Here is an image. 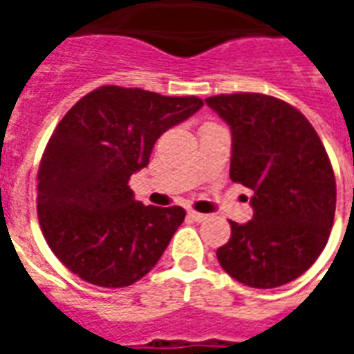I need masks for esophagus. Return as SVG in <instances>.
<instances>
[{"label": "esophagus", "instance_id": "34e87169", "mask_svg": "<svg viewBox=\"0 0 354 354\" xmlns=\"http://www.w3.org/2000/svg\"><path fill=\"white\" fill-rule=\"evenodd\" d=\"M187 216L192 218L193 222H205L208 218L207 214H201V212H195V210H187Z\"/></svg>", "mask_w": 354, "mask_h": 354}]
</instances>
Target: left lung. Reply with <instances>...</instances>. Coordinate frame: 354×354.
I'll list each match as a JSON object with an SVG mask.
<instances>
[{"mask_svg":"<svg viewBox=\"0 0 354 354\" xmlns=\"http://www.w3.org/2000/svg\"><path fill=\"white\" fill-rule=\"evenodd\" d=\"M231 129L233 182L252 189L254 216L231 223L218 261L235 281L277 288L304 274L330 237L335 178L313 124L286 102L258 93L205 100Z\"/></svg>","mask_w":354,"mask_h":354,"instance_id":"8db88e82","label":"left lung"}]
</instances>
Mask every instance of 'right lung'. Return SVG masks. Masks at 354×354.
<instances>
[{
    "instance_id": "obj_1",
    "label": "right lung",
    "mask_w": 354,
    "mask_h": 354,
    "mask_svg": "<svg viewBox=\"0 0 354 354\" xmlns=\"http://www.w3.org/2000/svg\"><path fill=\"white\" fill-rule=\"evenodd\" d=\"M203 100L106 85L58 123L37 172L43 237L83 281L123 288L147 274L184 222L182 207H144L129 180L155 142Z\"/></svg>"
}]
</instances>
